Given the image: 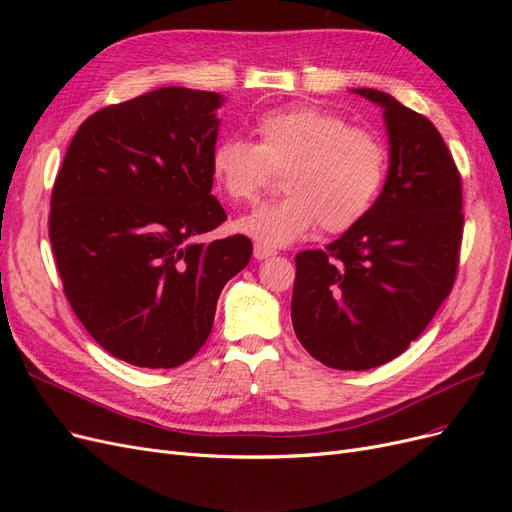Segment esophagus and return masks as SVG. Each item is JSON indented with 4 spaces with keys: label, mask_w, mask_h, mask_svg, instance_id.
I'll use <instances>...</instances> for the list:
<instances>
[{
    "label": "esophagus",
    "mask_w": 512,
    "mask_h": 512,
    "mask_svg": "<svg viewBox=\"0 0 512 512\" xmlns=\"http://www.w3.org/2000/svg\"><path fill=\"white\" fill-rule=\"evenodd\" d=\"M273 254H275V250H271V247H267V245H262V243L254 245V258L256 260H267Z\"/></svg>",
    "instance_id": "1"
}]
</instances>
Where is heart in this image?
<instances>
[{"label": "heart", "instance_id": "b5f03b06", "mask_svg": "<svg viewBox=\"0 0 512 512\" xmlns=\"http://www.w3.org/2000/svg\"><path fill=\"white\" fill-rule=\"evenodd\" d=\"M256 143L224 138L211 153V177L232 203H250L269 168H284L286 196L256 207L235 228L265 245H288L318 224L339 235L361 224L376 205L389 164L382 138L352 128L337 113L294 104L262 113Z\"/></svg>", "mask_w": 512, "mask_h": 512}]
</instances>
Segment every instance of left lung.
Listing matches in <instances>:
<instances>
[{"mask_svg": "<svg viewBox=\"0 0 512 512\" xmlns=\"http://www.w3.org/2000/svg\"><path fill=\"white\" fill-rule=\"evenodd\" d=\"M389 173L361 224L305 250L292 288V327L322 365L363 371L393 361L425 331L453 288L463 235L461 177L433 123L378 89Z\"/></svg>", "mask_w": 512, "mask_h": 512, "instance_id": "obj_1", "label": "left lung"}]
</instances>
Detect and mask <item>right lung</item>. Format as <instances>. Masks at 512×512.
<instances>
[{
    "label": "right lung",
    "instance_id": "add662e5",
    "mask_svg": "<svg viewBox=\"0 0 512 512\" xmlns=\"http://www.w3.org/2000/svg\"><path fill=\"white\" fill-rule=\"evenodd\" d=\"M224 96L160 87L83 121L53 185L49 237L64 292L117 359L170 369L213 329L252 241H196L226 220L211 194Z\"/></svg>",
    "mask_w": 512,
    "mask_h": 512
}]
</instances>
